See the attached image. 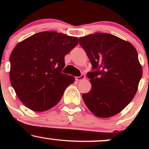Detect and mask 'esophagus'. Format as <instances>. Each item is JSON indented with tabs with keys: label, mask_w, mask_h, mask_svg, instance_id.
I'll return each instance as SVG.
<instances>
[{
	"label": "esophagus",
	"mask_w": 149,
	"mask_h": 149,
	"mask_svg": "<svg viewBox=\"0 0 149 149\" xmlns=\"http://www.w3.org/2000/svg\"><path fill=\"white\" fill-rule=\"evenodd\" d=\"M84 78H85L84 75L81 74V75H80V76L76 77V80H77V81H80V80H83V79H84Z\"/></svg>",
	"instance_id": "34e87169"
}]
</instances>
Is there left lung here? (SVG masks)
Here are the masks:
<instances>
[{"instance_id":"obj_1","label":"left lung","mask_w":149,"mask_h":149,"mask_svg":"<svg viewBox=\"0 0 149 149\" xmlns=\"http://www.w3.org/2000/svg\"><path fill=\"white\" fill-rule=\"evenodd\" d=\"M94 71L87 76L92 88L83 94L85 105L100 118H110L134 98L142 76L135 47L109 33H95L79 38Z\"/></svg>"}]
</instances>
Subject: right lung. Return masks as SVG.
I'll use <instances>...</instances> for the list:
<instances>
[{"mask_svg":"<svg viewBox=\"0 0 149 149\" xmlns=\"http://www.w3.org/2000/svg\"><path fill=\"white\" fill-rule=\"evenodd\" d=\"M77 37L56 31L34 34L15 47L10 57V79L24 105L42 112L54 107L75 81L61 73L64 56L78 45Z\"/></svg>","mask_w":149,"mask_h":149,"instance_id":"1","label":"right lung"}]
</instances>
